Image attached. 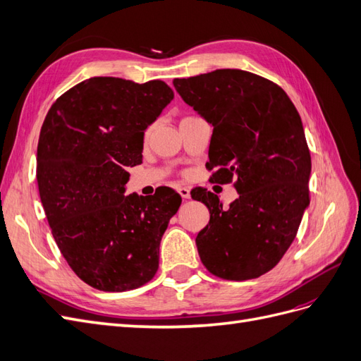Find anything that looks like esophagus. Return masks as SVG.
<instances>
[{
    "mask_svg": "<svg viewBox=\"0 0 361 361\" xmlns=\"http://www.w3.org/2000/svg\"><path fill=\"white\" fill-rule=\"evenodd\" d=\"M178 192L180 194L182 199H185V200L190 199V190H188L187 187H179V188H178Z\"/></svg>",
    "mask_w": 361,
    "mask_h": 361,
    "instance_id": "obj_1",
    "label": "esophagus"
}]
</instances>
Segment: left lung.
<instances>
[{
  "label": "left lung",
  "mask_w": 361,
  "mask_h": 361,
  "mask_svg": "<svg viewBox=\"0 0 361 361\" xmlns=\"http://www.w3.org/2000/svg\"><path fill=\"white\" fill-rule=\"evenodd\" d=\"M173 85L214 126L206 169L239 194L228 207L211 191L194 194L211 214L195 238L202 264L226 280L260 277L286 253L310 203L301 117L281 87L245 71L218 69Z\"/></svg>",
  "instance_id": "obj_1"
}]
</instances>
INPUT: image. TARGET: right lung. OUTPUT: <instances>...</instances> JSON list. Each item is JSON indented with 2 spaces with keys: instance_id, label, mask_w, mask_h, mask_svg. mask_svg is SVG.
<instances>
[{
  "instance_id": "obj_1",
  "label": "right lung",
  "mask_w": 361,
  "mask_h": 361,
  "mask_svg": "<svg viewBox=\"0 0 361 361\" xmlns=\"http://www.w3.org/2000/svg\"><path fill=\"white\" fill-rule=\"evenodd\" d=\"M159 80L94 76L52 104L40 129L37 183L52 236L87 285L123 292L146 285L180 195H125L126 167L143 159L145 130L173 99Z\"/></svg>"
}]
</instances>
